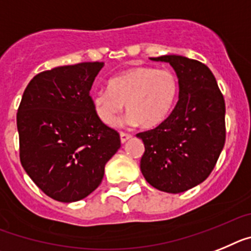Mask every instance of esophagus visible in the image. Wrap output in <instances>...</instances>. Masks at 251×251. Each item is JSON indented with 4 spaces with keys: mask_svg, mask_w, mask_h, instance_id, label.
Masks as SVG:
<instances>
[{
    "mask_svg": "<svg viewBox=\"0 0 251 251\" xmlns=\"http://www.w3.org/2000/svg\"><path fill=\"white\" fill-rule=\"evenodd\" d=\"M131 136H132V135L128 134V132H125V131L120 132V139H121V143H126V141L131 138Z\"/></svg>",
    "mask_w": 251,
    "mask_h": 251,
    "instance_id": "esophagus-1",
    "label": "esophagus"
}]
</instances>
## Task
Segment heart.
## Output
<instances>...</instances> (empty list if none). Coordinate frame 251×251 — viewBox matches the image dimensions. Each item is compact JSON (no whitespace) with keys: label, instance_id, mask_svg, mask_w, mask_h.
<instances>
[{"label":"heart","instance_id":"b5f03b06","mask_svg":"<svg viewBox=\"0 0 251 251\" xmlns=\"http://www.w3.org/2000/svg\"><path fill=\"white\" fill-rule=\"evenodd\" d=\"M179 93L177 75L169 69L134 67L110 80L107 89L93 92L96 115L112 125L126 103L128 123L150 128L160 125L173 110Z\"/></svg>","mask_w":251,"mask_h":251}]
</instances>
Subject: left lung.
<instances>
[{
  "mask_svg": "<svg viewBox=\"0 0 251 251\" xmlns=\"http://www.w3.org/2000/svg\"><path fill=\"white\" fill-rule=\"evenodd\" d=\"M173 67L179 100L155 128L139 132L145 147L140 169L159 191L180 193L203 182L225 145V100L203 63L182 55L150 58Z\"/></svg>",
  "mask_w": 251,
  "mask_h": 251,
  "instance_id": "1",
  "label": "left lung"
}]
</instances>
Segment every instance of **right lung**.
Wrapping results in <instances>:
<instances>
[{
    "label": "right lung",
    "instance_id": "obj_1",
    "mask_svg": "<svg viewBox=\"0 0 251 251\" xmlns=\"http://www.w3.org/2000/svg\"><path fill=\"white\" fill-rule=\"evenodd\" d=\"M102 67L86 62L36 74L17 110L21 165L55 201L69 203L92 193L121 147L119 132L99 119L89 96Z\"/></svg>",
    "mask_w": 251,
    "mask_h": 251
}]
</instances>
